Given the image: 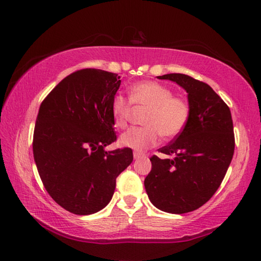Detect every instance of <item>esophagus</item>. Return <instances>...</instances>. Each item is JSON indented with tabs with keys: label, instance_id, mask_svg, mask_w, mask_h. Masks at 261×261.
I'll return each mask as SVG.
<instances>
[{
	"label": "esophagus",
	"instance_id": "1",
	"mask_svg": "<svg viewBox=\"0 0 261 261\" xmlns=\"http://www.w3.org/2000/svg\"><path fill=\"white\" fill-rule=\"evenodd\" d=\"M143 156H144V154H143V153H139V152H135V153H134V158H135V160H137V159L143 158Z\"/></svg>",
	"mask_w": 261,
	"mask_h": 261
}]
</instances>
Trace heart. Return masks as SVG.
Returning <instances> with one entry per match:
<instances>
[{"instance_id":"1","label":"heart","mask_w":261,"mask_h":261,"mask_svg":"<svg viewBox=\"0 0 261 261\" xmlns=\"http://www.w3.org/2000/svg\"><path fill=\"white\" fill-rule=\"evenodd\" d=\"M129 100L136 108H147L143 118L144 127L131 129L120 137V145L136 151H145L165 139L177 137L187 126L190 117L189 103L179 96H174L169 87L156 82L137 83L129 88ZM122 94L112 100L114 124L118 129L127 125L131 105Z\"/></svg>"}]
</instances>
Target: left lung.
I'll return each instance as SVG.
<instances>
[{
    "instance_id": "1",
    "label": "left lung",
    "mask_w": 261,
    "mask_h": 261,
    "mask_svg": "<svg viewBox=\"0 0 261 261\" xmlns=\"http://www.w3.org/2000/svg\"><path fill=\"white\" fill-rule=\"evenodd\" d=\"M188 93L190 117L173 143L153 155L144 180L152 204L171 214L189 213L208 201L219 189L235 149L231 113L210 85L183 73L159 76Z\"/></svg>"
}]
</instances>
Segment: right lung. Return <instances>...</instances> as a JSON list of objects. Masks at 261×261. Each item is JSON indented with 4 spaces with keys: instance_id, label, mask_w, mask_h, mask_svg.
Returning a JSON list of instances; mask_svg holds the SVG:
<instances>
[{
    "instance_id": "obj_1",
    "label": "right lung",
    "mask_w": 261,
    "mask_h": 261,
    "mask_svg": "<svg viewBox=\"0 0 261 261\" xmlns=\"http://www.w3.org/2000/svg\"><path fill=\"white\" fill-rule=\"evenodd\" d=\"M120 78L99 69L78 70L57 84L39 109L35 165L49 196L73 214L105 208L116 177L134 160L131 148L105 149L116 140L112 100Z\"/></svg>"
}]
</instances>
